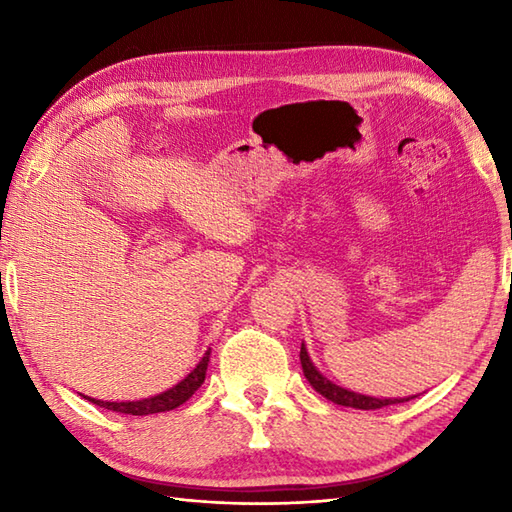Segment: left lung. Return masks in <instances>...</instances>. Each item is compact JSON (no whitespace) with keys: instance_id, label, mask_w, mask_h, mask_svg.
I'll return each mask as SVG.
<instances>
[{"instance_id":"left-lung-1","label":"left lung","mask_w":512,"mask_h":512,"mask_svg":"<svg viewBox=\"0 0 512 512\" xmlns=\"http://www.w3.org/2000/svg\"><path fill=\"white\" fill-rule=\"evenodd\" d=\"M301 367H303V376L308 378V383L319 391L321 396H325L328 400H332L334 405H343V407H354V409H380L387 405H396V402H405L409 398H374V396H365V394H356V391L345 389L341 385L332 383V380L325 378L314 363L310 361L306 345L301 343Z\"/></svg>"}]
</instances>
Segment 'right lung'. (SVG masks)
Masks as SVG:
<instances>
[{"instance_id":"obj_1","label":"right lung","mask_w":512,"mask_h":512,"mask_svg":"<svg viewBox=\"0 0 512 512\" xmlns=\"http://www.w3.org/2000/svg\"><path fill=\"white\" fill-rule=\"evenodd\" d=\"M209 356H211V350H206L202 361L195 365L178 385H173L171 389L162 391V394H156L151 398L127 400V402H107V400H96V398L85 396V400H90V402H94V405L116 411V413H129V416H149V413L171 411V409L180 407L182 402H187L195 394V391L200 389V385L204 383V376H206V367H209Z\"/></svg>"}]
</instances>
